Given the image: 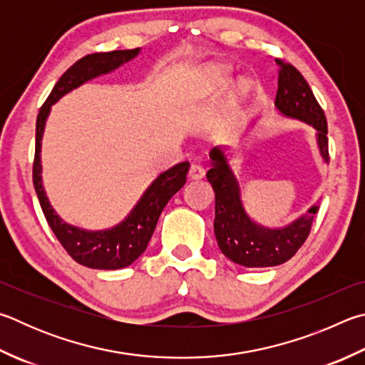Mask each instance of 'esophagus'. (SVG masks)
Returning a JSON list of instances; mask_svg holds the SVG:
<instances>
[{
	"label": "esophagus",
	"instance_id": "esophagus-1",
	"mask_svg": "<svg viewBox=\"0 0 365 365\" xmlns=\"http://www.w3.org/2000/svg\"><path fill=\"white\" fill-rule=\"evenodd\" d=\"M205 175V170L201 164H191L190 165V170H188V177L193 178V180H200V178H202Z\"/></svg>",
	"mask_w": 365,
	"mask_h": 365
}]
</instances>
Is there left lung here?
<instances>
[{
	"label": "left lung",
	"mask_w": 365,
	"mask_h": 365,
	"mask_svg": "<svg viewBox=\"0 0 365 365\" xmlns=\"http://www.w3.org/2000/svg\"><path fill=\"white\" fill-rule=\"evenodd\" d=\"M281 67L277 81L276 107L290 118L313 125L317 130V143L321 155L329 161L327 119L317 103L309 84L294 65L277 58ZM212 168L207 170V180L215 191V220L214 231L217 244L225 257L247 268L276 267L292 258L309 236L311 225L319 207L313 205L308 214L292 225L281 230L263 228L250 220L242 209L240 187L228 168L227 158L220 148L210 151Z\"/></svg>",
	"instance_id": "obj_1"
}]
</instances>
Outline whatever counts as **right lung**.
<instances>
[{
  "label": "right lung",
  "mask_w": 365,
  "mask_h": 365,
  "mask_svg": "<svg viewBox=\"0 0 365 365\" xmlns=\"http://www.w3.org/2000/svg\"><path fill=\"white\" fill-rule=\"evenodd\" d=\"M138 54V48L125 51L94 52L79 58L58 79L54 89L46 98L43 107L39 108L36 118V143L35 160H33V185L41 204L43 214L48 220L52 233L56 235L67 254L79 264L97 269H118L129 267L140 257L153 236L158 218H160L165 204L180 190L190 168L188 161L178 163L156 178L145 191L140 201L132 209L130 214L111 230L105 231H84L76 227L63 223L58 215L52 210L48 197L44 195L41 183V138L44 123L51 111V105L67 94L71 89L78 88L88 79L98 76L101 73H108L118 68L119 65L130 61Z\"/></svg>",
  "instance_id": "right-lung-1"
}]
</instances>
